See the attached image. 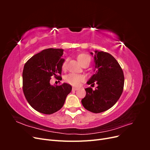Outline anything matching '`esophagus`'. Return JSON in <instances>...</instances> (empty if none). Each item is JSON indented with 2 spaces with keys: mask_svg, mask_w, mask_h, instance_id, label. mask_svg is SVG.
Here are the masks:
<instances>
[{
  "mask_svg": "<svg viewBox=\"0 0 150 150\" xmlns=\"http://www.w3.org/2000/svg\"><path fill=\"white\" fill-rule=\"evenodd\" d=\"M78 89H79L78 88H74V87H72V90H73V91H76V90H78Z\"/></svg>",
  "mask_w": 150,
  "mask_h": 150,
  "instance_id": "obj_1",
  "label": "esophagus"
}]
</instances>
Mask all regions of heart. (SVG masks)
<instances>
[{"label": "heart", "instance_id": "obj_1", "mask_svg": "<svg viewBox=\"0 0 150 150\" xmlns=\"http://www.w3.org/2000/svg\"><path fill=\"white\" fill-rule=\"evenodd\" d=\"M77 59H78V61L81 63V64H83L84 62L90 61H91V58L90 57L87 55V54H79L77 57ZM67 60H65V61L63 62L62 67L63 69H65L67 66ZM84 76L81 74H76L74 73H70L69 74H67L66 76V81L67 83L70 84L72 86H79L81 84V83L83 82L84 81Z\"/></svg>", "mask_w": 150, "mask_h": 150}]
</instances>
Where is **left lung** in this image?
<instances>
[{"label": "left lung", "instance_id": "1", "mask_svg": "<svg viewBox=\"0 0 150 150\" xmlns=\"http://www.w3.org/2000/svg\"><path fill=\"white\" fill-rule=\"evenodd\" d=\"M90 54L94 57L95 73L87 84L96 83L98 86L95 90L86 88V96L81 103L87 110L99 113L109 110L118 101L123 91L125 78L119 63L110 54L99 51Z\"/></svg>", "mask_w": 150, "mask_h": 150}]
</instances>
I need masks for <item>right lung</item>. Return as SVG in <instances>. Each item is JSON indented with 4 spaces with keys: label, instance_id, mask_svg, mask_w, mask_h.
Returning a JSON list of instances; mask_svg holds the SVG:
<instances>
[{
    "label": "right lung",
    "instance_id": "obj_1",
    "mask_svg": "<svg viewBox=\"0 0 150 150\" xmlns=\"http://www.w3.org/2000/svg\"><path fill=\"white\" fill-rule=\"evenodd\" d=\"M64 50L49 48L35 54L25 64L22 81L23 91L29 104L35 110L51 115L63 106L71 86L63 83L51 85V77L61 74Z\"/></svg>",
    "mask_w": 150,
    "mask_h": 150
}]
</instances>
